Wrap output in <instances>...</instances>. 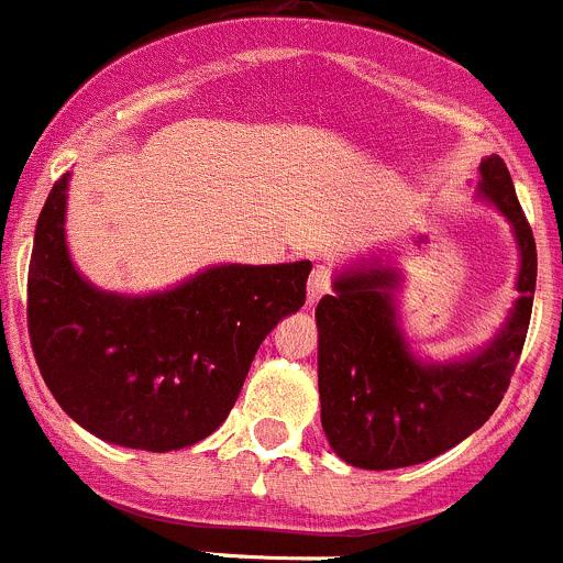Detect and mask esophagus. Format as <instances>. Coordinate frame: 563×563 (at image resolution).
Segmentation results:
<instances>
[{"mask_svg": "<svg viewBox=\"0 0 563 563\" xmlns=\"http://www.w3.org/2000/svg\"><path fill=\"white\" fill-rule=\"evenodd\" d=\"M332 290V271L323 265H318L316 271H312V276H309V287H307V301L316 303L321 301L327 292Z\"/></svg>", "mask_w": 563, "mask_h": 563, "instance_id": "1", "label": "esophagus"}]
</instances>
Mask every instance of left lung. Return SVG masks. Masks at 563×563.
<instances>
[{"mask_svg":"<svg viewBox=\"0 0 563 563\" xmlns=\"http://www.w3.org/2000/svg\"><path fill=\"white\" fill-rule=\"evenodd\" d=\"M481 192L514 225L522 267L519 301L503 332L474 357L424 365L396 329L390 267H363L334 282L318 318L321 421L332 450L360 468L416 466L481 430L503 401L530 327L536 240L499 156L481 164Z\"/></svg>","mask_w":563,"mask_h":563,"instance_id":"8db88e82","label":"left lung"}]
</instances>
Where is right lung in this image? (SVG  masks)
Returning <instances> with one entry per match:
<instances>
[{
	"label": "right lung",
	"mask_w": 563,
	"mask_h": 563,
	"mask_svg": "<svg viewBox=\"0 0 563 563\" xmlns=\"http://www.w3.org/2000/svg\"><path fill=\"white\" fill-rule=\"evenodd\" d=\"M66 175L35 225L27 329L46 388L108 443L169 452L203 441L234 407L262 340L307 301L309 262L220 265L128 298L75 271L64 240Z\"/></svg>",
	"instance_id": "1"
}]
</instances>
